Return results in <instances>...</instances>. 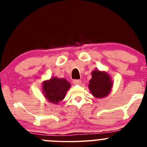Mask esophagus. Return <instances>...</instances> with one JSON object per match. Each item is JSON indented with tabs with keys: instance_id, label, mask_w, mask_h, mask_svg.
Returning <instances> with one entry per match:
<instances>
[{
	"instance_id": "34e87169",
	"label": "esophagus",
	"mask_w": 147,
	"mask_h": 147,
	"mask_svg": "<svg viewBox=\"0 0 147 147\" xmlns=\"http://www.w3.org/2000/svg\"><path fill=\"white\" fill-rule=\"evenodd\" d=\"M72 82H73V84H75V85H78V84H81V80H72Z\"/></svg>"
}]
</instances>
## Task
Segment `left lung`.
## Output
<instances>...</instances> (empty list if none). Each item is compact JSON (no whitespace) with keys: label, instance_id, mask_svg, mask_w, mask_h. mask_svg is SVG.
<instances>
[{"label":"left lung","instance_id":"1","mask_svg":"<svg viewBox=\"0 0 147 147\" xmlns=\"http://www.w3.org/2000/svg\"><path fill=\"white\" fill-rule=\"evenodd\" d=\"M112 87V82L107 73L97 69L92 72L89 88L94 97L97 98L106 97L111 91Z\"/></svg>","mask_w":147,"mask_h":147}]
</instances>
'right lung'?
I'll return each mask as SVG.
<instances>
[{"instance_id": "right-lung-1", "label": "right lung", "mask_w": 147, "mask_h": 147, "mask_svg": "<svg viewBox=\"0 0 147 147\" xmlns=\"http://www.w3.org/2000/svg\"><path fill=\"white\" fill-rule=\"evenodd\" d=\"M70 84L65 79L51 78L49 81H45L42 85L43 93L46 99L52 103L57 104L64 99Z\"/></svg>"}]
</instances>
